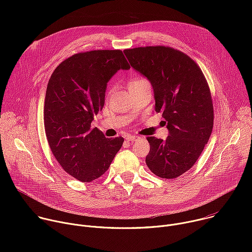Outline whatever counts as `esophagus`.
Wrapping results in <instances>:
<instances>
[{
    "instance_id": "34e87169",
    "label": "esophagus",
    "mask_w": 252,
    "mask_h": 252,
    "mask_svg": "<svg viewBox=\"0 0 252 252\" xmlns=\"http://www.w3.org/2000/svg\"><path fill=\"white\" fill-rule=\"evenodd\" d=\"M137 138H138V136H135V135H128V136L126 137V141H134Z\"/></svg>"
}]
</instances>
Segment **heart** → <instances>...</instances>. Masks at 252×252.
<instances>
[{
	"mask_svg": "<svg viewBox=\"0 0 252 252\" xmlns=\"http://www.w3.org/2000/svg\"><path fill=\"white\" fill-rule=\"evenodd\" d=\"M140 81H142V79H133V80H131V81H130L129 85H133V84H136V83H138V82H140ZM129 85H128V86H129Z\"/></svg>",
	"mask_w": 252,
	"mask_h": 252,
	"instance_id": "obj_1",
	"label": "heart"
}]
</instances>
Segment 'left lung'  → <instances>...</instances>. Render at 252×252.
<instances>
[{"mask_svg":"<svg viewBox=\"0 0 252 252\" xmlns=\"http://www.w3.org/2000/svg\"><path fill=\"white\" fill-rule=\"evenodd\" d=\"M130 65L152 84L156 112L168 129L165 140L148 136L149 168L161 178H175L197 160L213 127V104L206 79L185 53L164 46L124 51Z\"/></svg>","mask_w":252,"mask_h":252,"instance_id":"obj_1","label":"left lung"}]
</instances>
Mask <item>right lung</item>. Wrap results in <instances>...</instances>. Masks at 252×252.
Segmentation results:
<instances>
[{
	"label": "right lung",
	"instance_id": "obj_1",
	"mask_svg": "<svg viewBox=\"0 0 252 252\" xmlns=\"http://www.w3.org/2000/svg\"><path fill=\"white\" fill-rule=\"evenodd\" d=\"M130 65L121 50L78 53L62 62L48 83L44 124L49 146L63 169L91 183L109 169L124 137L106 138L94 117L103 107L107 82Z\"/></svg>",
	"mask_w": 252,
	"mask_h": 252
}]
</instances>
